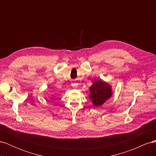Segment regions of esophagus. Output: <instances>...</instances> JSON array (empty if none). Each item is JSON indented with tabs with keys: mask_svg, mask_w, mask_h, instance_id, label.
Segmentation results:
<instances>
[{
	"mask_svg": "<svg viewBox=\"0 0 156 156\" xmlns=\"http://www.w3.org/2000/svg\"><path fill=\"white\" fill-rule=\"evenodd\" d=\"M72 87H75V86H76V83H72Z\"/></svg>",
	"mask_w": 156,
	"mask_h": 156,
	"instance_id": "esophagus-1",
	"label": "esophagus"
}]
</instances>
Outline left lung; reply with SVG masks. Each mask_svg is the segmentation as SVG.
I'll return each instance as SVG.
<instances>
[{
    "label": "left lung",
    "mask_w": 156,
    "mask_h": 156,
    "mask_svg": "<svg viewBox=\"0 0 156 156\" xmlns=\"http://www.w3.org/2000/svg\"><path fill=\"white\" fill-rule=\"evenodd\" d=\"M89 89V98L95 107L101 106L112 96L111 85L102 80H96Z\"/></svg>",
    "instance_id": "obj_1"
}]
</instances>
